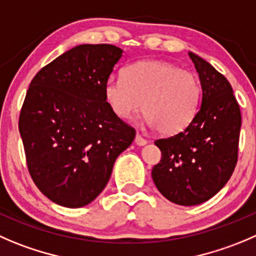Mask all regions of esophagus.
<instances>
[{"mask_svg": "<svg viewBox=\"0 0 256 256\" xmlns=\"http://www.w3.org/2000/svg\"><path fill=\"white\" fill-rule=\"evenodd\" d=\"M135 144H136V145H138V146H144V145H146V144H148V140H146V138H144L142 136L140 135V134H136Z\"/></svg>", "mask_w": 256, "mask_h": 256, "instance_id": "esophagus-1", "label": "esophagus"}]
</instances>
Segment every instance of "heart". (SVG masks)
<instances>
[{"instance_id":"b5f03b06","label":"heart","mask_w":256,"mask_h":256,"mask_svg":"<svg viewBox=\"0 0 256 256\" xmlns=\"http://www.w3.org/2000/svg\"><path fill=\"white\" fill-rule=\"evenodd\" d=\"M104 96L118 118L128 120L142 110L151 128L161 135H176L196 116L202 85L194 72L158 60L126 66L122 78H110Z\"/></svg>"}]
</instances>
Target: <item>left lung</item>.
Here are the masks:
<instances>
[{"instance_id": "1", "label": "left lung", "mask_w": 256, "mask_h": 256, "mask_svg": "<svg viewBox=\"0 0 256 256\" xmlns=\"http://www.w3.org/2000/svg\"><path fill=\"white\" fill-rule=\"evenodd\" d=\"M202 84V106L184 131L158 138L161 160L151 175L161 194L192 206L218 194L238 161L242 114L232 88L209 62L188 52Z\"/></svg>"}]
</instances>
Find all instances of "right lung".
Returning <instances> with one entry per match:
<instances>
[{
    "mask_svg": "<svg viewBox=\"0 0 256 256\" xmlns=\"http://www.w3.org/2000/svg\"><path fill=\"white\" fill-rule=\"evenodd\" d=\"M122 56L114 44H78L32 78L18 120L27 168L44 196L81 208L100 195L135 128L108 106L104 86Z\"/></svg>",
    "mask_w": 256,
    "mask_h": 256,
    "instance_id": "1",
    "label": "right lung"
}]
</instances>
